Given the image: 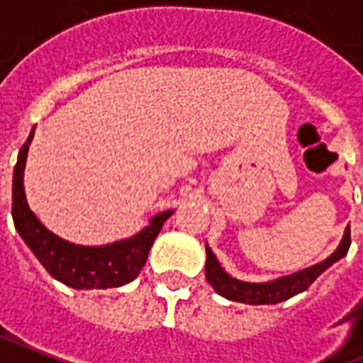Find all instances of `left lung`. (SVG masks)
I'll return each instance as SVG.
<instances>
[{
  "label": "left lung",
  "instance_id": "1",
  "mask_svg": "<svg viewBox=\"0 0 363 363\" xmlns=\"http://www.w3.org/2000/svg\"><path fill=\"white\" fill-rule=\"evenodd\" d=\"M348 247H350V226H347L339 247L325 261L318 262L314 267L304 268V270H298L295 274H289V276H284V278H278V280L264 281V284H249V281L236 280L230 274H226L211 247L206 245V278L213 286V289L228 301L245 304H278L281 301L295 297L298 293L306 291L320 274L325 272L331 264H335L337 261H341L342 257L347 255Z\"/></svg>",
  "mask_w": 363,
  "mask_h": 363
}]
</instances>
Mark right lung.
<instances>
[{
  "label": "right lung",
  "instance_id": "add662e5",
  "mask_svg": "<svg viewBox=\"0 0 363 363\" xmlns=\"http://www.w3.org/2000/svg\"><path fill=\"white\" fill-rule=\"evenodd\" d=\"M35 129V127H34ZM34 129L18 152L13 175V220L15 228L38 261L45 267L55 280L74 289H108L133 281L145 267L148 253L163 223L173 215L169 211L157 213L150 225L135 236L110 243V245H76L52 234L41 225V220L28 207L24 194V165Z\"/></svg>",
  "mask_w": 363,
  "mask_h": 363
}]
</instances>
